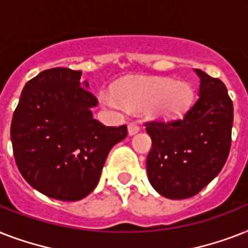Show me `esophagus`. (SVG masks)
<instances>
[{
    "label": "esophagus",
    "mask_w": 248,
    "mask_h": 248,
    "mask_svg": "<svg viewBox=\"0 0 248 248\" xmlns=\"http://www.w3.org/2000/svg\"><path fill=\"white\" fill-rule=\"evenodd\" d=\"M140 131V126L138 124H128V134L130 135H135L136 132H139Z\"/></svg>",
    "instance_id": "1"
}]
</instances>
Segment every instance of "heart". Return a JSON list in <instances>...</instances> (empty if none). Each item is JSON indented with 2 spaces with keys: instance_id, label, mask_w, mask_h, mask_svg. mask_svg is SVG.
<instances>
[{
  "instance_id": "obj_1",
  "label": "heart",
  "mask_w": 248,
  "mask_h": 248,
  "mask_svg": "<svg viewBox=\"0 0 248 248\" xmlns=\"http://www.w3.org/2000/svg\"><path fill=\"white\" fill-rule=\"evenodd\" d=\"M192 97V90L184 82L163 78H141L124 81L117 86L116 95L103 93L101 103L113 109H143L153 117H172L185 110Z\"/></svg>"
}]
</instances>
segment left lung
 Instances as JSON below:
<instances>
[{"label":"left lung","mask_w":248,"mask_h":248,"mask_svg":"<svg viewBox=\"0 0 248 248\" xmlns=\"http://www.w3.org/2000/svg\"><path fill=\"white\" fill-rule=\"evenodd\" d=\"M200 96L179 118L145 122L152 138L148 179L166 198L184 200L200 193L227 162L232 144L233 101L219 78L196 69Z\"/></svg>","instance_id":"obj_1"}]
</instances>
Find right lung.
Listing matches in <instances>:
<instances>
[{
  "label": "right lung",
  "mask_w": 248,
  "mask_h": 248,
  "mask_svg": "<svg viewBox=\"0 0 248 248\" xmlns=\"http://www.w3.org/2000/svg\"><path fill=\"white\" fill-rule=\"evenodd\" d=\"M81 71L51 68L29 79L14 112L10 136L17 169L29 185L59 201L93 192L113 145L127 126H105L91 108L97 99Z\"/></svg>",
  "instance_id": "1"
}]
</instances>
